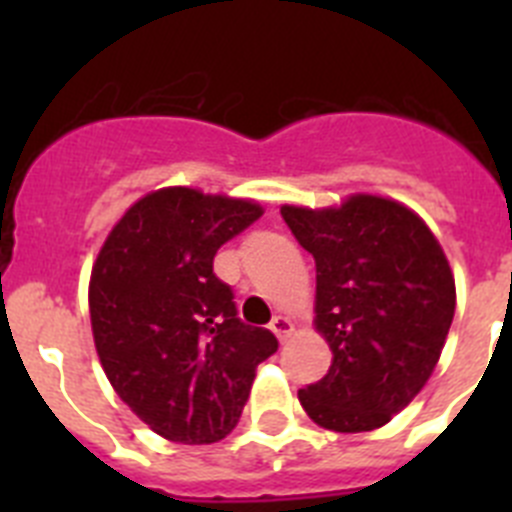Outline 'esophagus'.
<instances>
[{"instance_id":"esophagus-1","label":"esophagus","mask_w":512,"mask_h":512,"mask_svg":"<svg viewBox=\"0 0 512 512\" xmlns=\"http://www.w3.org/2000/svg\"><path fill=\"white\" fill-rule=\"evenodd\" d=\"M269 328L274 330V336H277L279 341L284 343L289 336H292V330H295V325H292V320H289V318H284V315H277V318L271 320Z\"/></svg>"}]
</instances>
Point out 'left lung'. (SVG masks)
Wrapping results in <instances>:
<instances>
[{
    "instance_id": "1",
    "label": "left lung",
    "mask_w": 512,
    "mask_h": 512,
    "mask_svg": "<svg viewBox=\"0 0 512 512\" xmlns=\"http://www.w3.org/2000/svg\"><path fill=\"white\" fill-rule=\"evenodd\" d=\"M282 217L315 259V328L333 351L328 374L297 397L328 431H374L436 369L456 310L449 261L431 228L387 197L284 205Z\"/></svg>"
}]
</instances>
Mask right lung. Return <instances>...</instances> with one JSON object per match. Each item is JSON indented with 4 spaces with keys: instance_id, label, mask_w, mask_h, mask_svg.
<instances>
[{
    "instance_id": "obj_1",
    "label": "right lung",
    "mask_w": 512,
    "mask_h": 512,
    "mask_svg": "<svg viewBox=\"0 0 512 512\" xmlns=\"http://www.w3.org/2000/svg\"><path fill=\"white\" fill-rule=\"evenodd\" d=\"M251 200L166 187L135 202L107 235L89 282L102 369L158 436L215 443L243 413L274 333L238 318L215 277L217 248L256 223Z\"/></svg>"
}]
</instances>
